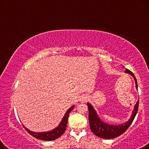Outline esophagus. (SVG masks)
Segmentation results:
<instances>
[{"mask_svg": "<svg viewBox=\"0 0 149 149\" xmlns=\"http://www.w3.org/2000/svg\"><path fill=\"white\" fill-rule=\"evenodd\" d=\"M80 101L81 102H86V101L87 100V97L86 95H82L81 96V97H80Z\"/></svg>", "mask_w": 149, "mask_h": 149, "instance_id": "1", "label": "esophagus"}]
</instances>
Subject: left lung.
<instances>
[{
  "label": "left lung",
  "instance_id": "obj_1",
  "mask_svg": "<svg viewBox=\"0 0 149 149\" xmlns=\"http://www.w3.org/2000/svg\"><path fill=\"white\" fill-rule=\"evenodd\" d=\"M126 73H128L129 74H131L132 76L134 77V81H135L136 88L138 89L137 81L134 75L133 74V72L131 71L126 69ZM89 109V127L91 131L95 134L96 136L105 139H111L116 138L125 132L129 127L131 125L132 122L135 117L136 113H137L138 108H139V101L134 105V109L133 111V114L131 115V117L130 118L128 121H127L125 123L119 125H108L105 123H103L100 118L98 117L97 114L94 109L93 106L89 103H87Z\"/></svg>",
  "mask_w": 149,
  "mask_h": 149
}]
</instances>
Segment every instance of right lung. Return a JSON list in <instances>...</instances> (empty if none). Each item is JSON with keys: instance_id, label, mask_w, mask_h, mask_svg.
Masks as SVG:
<instances>
[{"instance_id": "add662e5", "label": "right lung", "mask_w": 149, "mask_h": 149, "mask_svg": "<svg viewBox=\"0 0 149 149\" xmlns=\"http://www.w3.org/2000/svg\"><path fill=\"white\" fill-rule=\"evenodd\" d=\"M74 108V105H73L67 111V112L65 113V115L63 116V118L62 119L60 125H58V127H57L56 129L52 130V131H50L49 132H46V133H34V132L30 131V130H28V129L26 128V127H24V126L23 127H24L26 131L28 133L31 134L32 136H34V137H35L36 139H40V140H42V141H46L55 140V139H58L60 137V136H62L63 133L65 132L66 129V127H67L68 117H69L70 113L72 111Z\"/></svg>"}]
</instances>
